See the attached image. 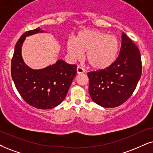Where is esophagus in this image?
I'll list each match as a JSON object with an SVG mask.
<instances>
[{"instance_id":"obj_1","label":"esophagus","mask_w":153,"mask_h":153,"mask_svg":"<svg viewBox=\"0 0 153 153\" xmlns=\"http://www.w3.org/2000/svg\"><path fill=\"white\" fill-rule=\"evenodd\" d=\"M76 71H77V73H78V74H81V73H83L85 72L84 69H83L82 68L80 67V66H78V68H77Z\"/></svg>"}]
</instances>
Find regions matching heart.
Masks as SVG:
<instances>
[{
    "mask_svg": "<svg viewBox=\"0 0 153 153\" xmlns=\"http://www.w3.org/2000/svg\"><path fill=\"white\" fill-rule=\"evenodd\" d=\"M67 50L71 58L78 60L85 53V61L94 70L107 68L117 59L119 42L117 36L109 35L100 30H82L67 42Z\"/></svg>",
    "mask_w": 153,
    "mask_h": 153,
    "instance_id": "b5f03b06",
    "label": "heart"
}]
</instances>
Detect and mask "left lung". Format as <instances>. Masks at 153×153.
<instances>
[{
  "instance_id": "left-lung-1",
  "label": "left lung",
  "mask_w": 153,
  "mask_h": 153,
  "mask_svg": "<svg viewBox=\"0 0 153 153\" xmlns=\"http://www.w3.org/2000/svg\"><path fill=\"white\" fill-rule=\"evenodd\" d=\"M141 73L139 49L123 32L121 49L114 62L106 69L88 73L91 98L103 107H119L132 95Z\"/></svg>"
}]
</instances>
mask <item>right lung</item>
Instances as JSON below:
<instances>
[{
  "mask_svg": "<svg viewBox=\"0 0 153 153\" xmlns=\"http://www.w3.org/2000/svg\"><path fill=\"white\" fill-rule=\"evenodd\" d=\"M39 27L25 32L17 42L11 60V75L15 88L28 104L39 109H53L63 102L76 75V65L62 60L42 70L27 66L21 47L27 36L42 32Z\"/></svg>",
  "mask_w": 153,
  "mask_h": 153,
  "instance_id": "obj_1",
  "label": "right lung"
}]
</instances>
